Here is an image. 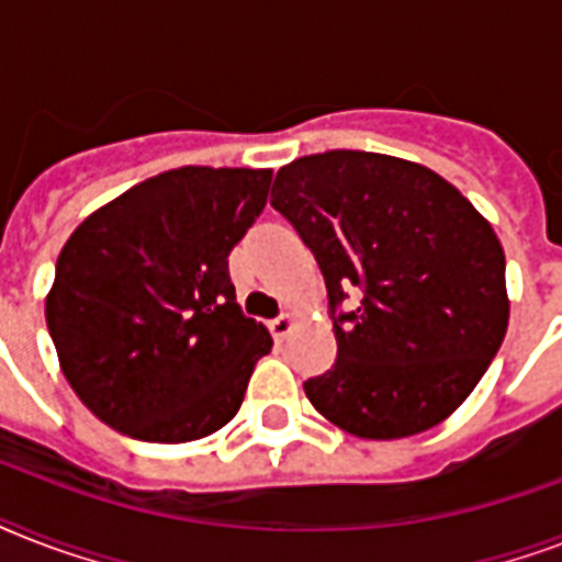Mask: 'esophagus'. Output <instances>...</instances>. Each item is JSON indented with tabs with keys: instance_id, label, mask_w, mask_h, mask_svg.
<instances>
[{
	"instance_id": "34e87169",
	"label": "esophagus",
	"mask_w": 562,
	"mask_h": 562,
	"mask_svg": "<svg viewBox=\"0 0 562 562\" xmlns=\"http://www.w3.org/2000/svg\"><path fill=\"white\" fill-rule=\"evenodd\" d=\"M291 326H294V321H291V315L273 317L271 324H268V329H271V335H273V341H282V338H285V335L291 333Z\"/></svg>"
}]
</instances>
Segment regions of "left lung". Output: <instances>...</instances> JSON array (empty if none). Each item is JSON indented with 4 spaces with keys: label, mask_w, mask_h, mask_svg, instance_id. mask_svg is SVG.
<instances>
[{
    "label": "left lung",
    "mask_w": 562,
    "mask_h": 562,
    "mask_svg": "<svg viewBox=\"0 0 562 562\" xmlns=\"http://www.w3.org/2000/svg\"><path fill=\"white\" fill-rule=\"evenodd\" d=\"M271 206L315 254L338 341L333 368L303 382L308 402L368 440L449 417L507 333L505 250L487 221L426 166L370 151L289 162Z\"/></svg>",
    "instance_id": "left-lung-1"
}]
</instances>
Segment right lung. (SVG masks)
I'll list each match as a JSON object with an SVG mask.
<instances>
[{"label": "right lung", "instance_id": "right-lung-1", "mask_svg": "<svg viewBox=\"0 0 562 562\" xmlns=\"http://www.w3.org/2000/svg\"><path fill=\"white\" fill-rule=\"evenodd\" d=\"M268 187V169L183 166L127 189L69 236L46 324L64 375L101 423L145 443H187L236 417L273 341L241 315L227 256Z\"/></svg>", "mask_w": 562, "mask_h": 562}]
</instances>
